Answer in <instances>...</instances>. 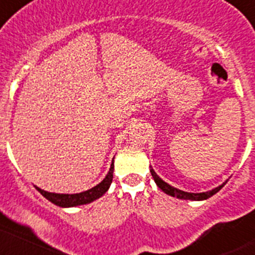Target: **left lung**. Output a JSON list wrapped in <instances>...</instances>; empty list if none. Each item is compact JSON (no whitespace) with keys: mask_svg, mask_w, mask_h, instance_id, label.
<instances>
[{"mask_svg":"<svg viewBox=\"0 0 255 255\" xmlns=\"http://www.w3.org/2000/svg\"><path fill=\"white\" fill-rule=\"evenodd\" d=\"M150 173H152V177L153 179H154L155 184H157L158 188L162 189L165 194H168V196L170 197H175V198L178 199H185V201H206V199L211 198L212 196H214L217 192H219V190L226 185V183L228 182V179H227L226 182L222 183L221 185L213 188L212 190H208V192H202V193H190V192H184V190H180L178 189V188L173 187V185L168 184L167 182H164V180H163L162 178L154 172V169H153L152 167H150Z\"/></svg>","mask_w":255,"mask_h":255,"instance_id":"obj_1","label":"left lung"}]
</instances>
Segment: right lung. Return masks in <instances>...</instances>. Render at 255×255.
Wrapping results in <instances>:
<instances>
[{"label":"right lung","mask_w":255,"mask_h":255,"mask_svg":"<svg viewBox=\"0 0 255 255\" xmlns=\"http://www.w3.org/2000/svg\"><path fill=\"white\" fill-rule=\"evenodd\" d=\"M113 159H115V158H113ZM113 170H115V162L112 160L110 170H108L107 175L103 178L102 182L98 183L97 185H95V187L91 188V189L81 192V193H53V192H47V190L41 189V188L38 187H36V189L38 190L44 198L48 199L49 202H52V203L56 204V206L62 207V208H71V207L83 206V204L92 203L93 201L101 198V197L107 192L113 179Z\"/></svg>","instance_id":"obj_1"}]
</instances>
